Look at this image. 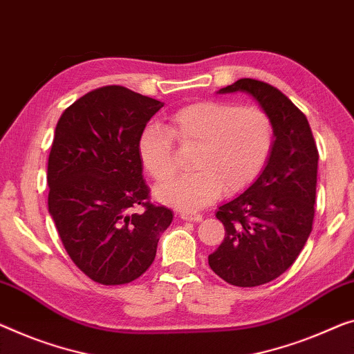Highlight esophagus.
Returning a JSON list of instances; mask_svg holds the SVG:
<instances>
[{
	"label": "esophagus",
	"instance_id": "34e87169",
	"mask_svg": "<svg viewBox=\"0 0 354 354\" xmlns=\"http://www.w3.org/2000/svg\"><path fill=\"white\" fill-rule=\"evenodd\" d=\"M179 218L184 219V221H194V223H198V221H202V214L189 213V211H183V213H179Z\"/></svg>",
	"mask_w": 354,
	"mask_h": 354
}]
</instances>
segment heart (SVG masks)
Wrapping results in <instances>:
<instances>
[{"label":"heart","instance_id":"1","mask_svg":"<svg viewBox=\"0 0 354 354\" xmlns=\"http://www.w3.org/2000/svg\"><path fill=\"white\" fill-rule=\"evenodd\" d=\"M175 141L184 149L195 147V171L157 189V197L176 209L195 211L223 192L245 191L261 176L270 159L275 129L261 108L216 100L186 104L170 115L167 129L151 124L140 133V160L157 183L176 175Z\"/></svg>","mask_w":354,"mask_h":354}]
</instances>
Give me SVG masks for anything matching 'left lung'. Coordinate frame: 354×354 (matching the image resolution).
Here are the masks:
<instances>
[{
    "label": "left lung",
    "mask_w": 354,
    "mask_h": 354,
    "mask_svg": "<svg viewBox=\"0 0 354 354\" xmlns=\"http://www.w3.org/2000/svg\"><path fill=\"white\" fill-rule=\"evenodd\" d=\"M246 92L270 115L275 143L261 176L219 207L225 235L208 263L216 275L240 288L261 286L288 270L313 229L318 147L305 114L270 84L239 81L219 93Z\"/></svg>",
    "instance_id": "8db88e82"
}]
</instances>
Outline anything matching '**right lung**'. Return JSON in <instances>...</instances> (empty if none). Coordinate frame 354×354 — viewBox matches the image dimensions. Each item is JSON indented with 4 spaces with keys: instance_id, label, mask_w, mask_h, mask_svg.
Instances as JSON below:
<instances>
[{
    "instance_id": "right-lung-1",
    "label": "right lung",
    "mask_w": 354,
    "mask_h": 354,
    "mask_svg": "<svg viewBox=\"0 0 354 354\" xmlns=\"http://www.w3.org/2000/svg\"><path fill=\"white\" fill-rule=\"evenodd\" d=\"M162 106L127 87L104 86L77 98L55 127L49 213L68 256L95 283L140 278L171 224L173 211L151 202L138 156L140 133Z\"/></svg>"
}]
</instances>
